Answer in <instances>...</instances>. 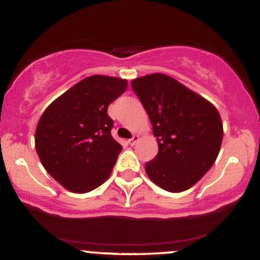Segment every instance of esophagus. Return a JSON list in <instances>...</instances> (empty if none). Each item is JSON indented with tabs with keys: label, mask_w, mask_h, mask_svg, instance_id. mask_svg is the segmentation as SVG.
Wrapping results in <instances>:
<instances>
[{
	"label": "esophagus",
	"mask_w": 260,
	"mask_h": 260,
	"mask_svg": "<svg viewBox=\"0 0 260 260\" xmlns=\"http://www.w3.org/2000/svg\"><path fill=\"white\" fill-rule=\"evenodd\" d=\"M138 140H139V136H133L132 138L128 140V143H129L131 145H134L137 142H138Z\"/></svg>",
	"instance_id": "34e87169"
}]
</instances>
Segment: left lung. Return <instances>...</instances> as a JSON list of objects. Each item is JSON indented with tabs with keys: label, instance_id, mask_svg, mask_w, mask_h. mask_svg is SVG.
Segmentation results:
<instances>
[{
	"label": "left lung",
	"instance_id": "8db88e82",
	"mask_svg": "<svg viewBox=\"0 0 260 260\" xmlns=\"http://www.w3.org/2000/svg\"><path fill=\"white\" fill-rule=\"evenodd\" d=\"M131 85L159 144L157 155L145 165L147 175L168 192H183L215 162L222 142L221 117L213 104L165 74L140 77Z\"/></svg>",
	"mask_w": 260,
	"mask_h": 260
}]
</instances>
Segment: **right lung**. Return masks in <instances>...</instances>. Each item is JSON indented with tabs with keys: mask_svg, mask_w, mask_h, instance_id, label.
Listing matches in <instances>:
<instances>
[{
	"mask_svg": "<svg viewBox=\"0 0 260 260\" xmlns=\"http://www.w3.org/2000/svg\"><path fill=\"white\" fill-rule=\"evenodd\" d=\"M127 89V80L91 76L45 110L35 132L41 164L66 189L86 193L103 184L122 147L111 136L107 107Z\"/></svg>",
	"mask_w": 260,
	"mask_h": 260,
	"instance_id": "obj_1",
	"label": "right lung"
}]
</instances>
